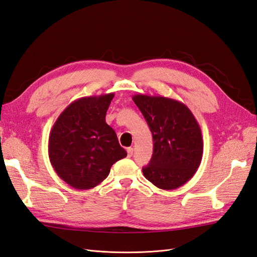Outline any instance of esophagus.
Returning <instances> with one entry per match:
<instances>
[{
  "label": "esophagus",
  "mask_w": 257,
  "mask_h": 257,
  "mask_svg": "<svg viewBox=\"0 0 257 257\" xmlns=\"http://www.w3.org/2000/svg\"><path fill=\"white\" fill-rule=\"evenodd\" d=\"M127 157L128 158H131L132 157V155H133V153H134V149H133V148H127Z\"/></svg>",
  "instance_id": "obj_1"
}]
</instances>
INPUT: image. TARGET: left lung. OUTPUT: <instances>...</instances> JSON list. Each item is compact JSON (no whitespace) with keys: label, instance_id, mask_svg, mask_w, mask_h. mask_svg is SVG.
<instances>
[{"label":"left lung","instance_id":"left-lung-1","mask_svg":"<svg viewBox=\"0 0 257 257\" xmlns=\"http://www.w3.org/2000/svg\"><path fill=\"white\" fill-rule=\"evenodd\" d=\"M141 109L153 137V154L144 176L162 190H175L195 175L203 159L199 124L188 106L164 96L137 94Z\"/></svg>","mask_w":257,"mask_h":257}]
</instances>
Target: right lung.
I'll return each mask as SVG.
<instances>
[{"instance_id": "add662e5", "label": "right lung", "mask_w": 257, "mask_h": 257, "mask_svg": "<svg viewBox=\"0 0 257 257\" xmlns=\"http://www.w3.org/2000/svg\"><path fill=\"white\" fill-rule=\"evenodd\" d=\"M113 96L109 93L74 100L50 131L51 165L74 189L89 190L98 185L109 175L114 163L127 155L105 119Z\"/></svg>"}]
</instances>
